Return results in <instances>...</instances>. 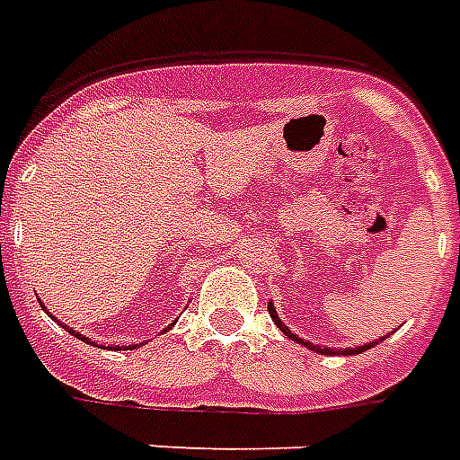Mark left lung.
<instances>
[{
  "label": "left lung",
  "instance_id": "1",
  "mask_svg": "<svg viewBox=\"0 0 460 460\" xmlns=\"http://www.w3.org/2000/svg\"><path fill=\"white\" fill-rule=\"evenodd\" d=\"M269 313H270V318H273V323H276V325H279L280 330H283V335H288V338H293V340H298L296 338V335H293V332H290L288 328H286V325H283V323H280L279 320V315H276V308H273V305H269ZM300 342V340H298ZM305 345H308V342H305ZM376 342H369V345H362V347H355V349H342V355H359V352H365V349H369V347H375ZM310 349H315V352H323V355H332V349H330V347H318V345H308Z\"/></svg>",
  "mask_w": 460,
  "mask_h": 460
}]
</instances>
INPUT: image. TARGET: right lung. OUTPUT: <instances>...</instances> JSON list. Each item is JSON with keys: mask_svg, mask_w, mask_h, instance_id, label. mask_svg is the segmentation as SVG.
Returning <instances> with one entry per match:
<instances>
[{"mask_svg": "<svg viewBox=\"0 0 460 460\" xmlns=\"http://www.w3.org/2000/svg\"><path fill=\"white\" fill-rule=\"evenodd\" d=\"M71 332H74V330H71ZM74 335H75V338H78V340H85V338H81V335H78V332H74ZM132 347H135V345H132Z\"/></svg>", "mask_w": 460, "mask_h": 460, "instance_id": "add662e5", "label": "right lung"}]
</instances>
